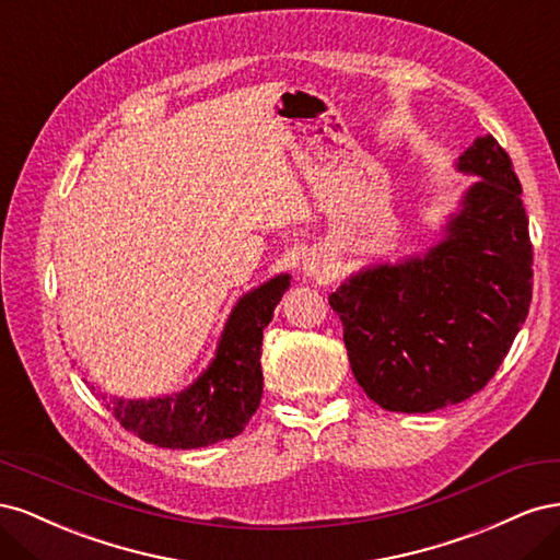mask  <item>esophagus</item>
Wrapping results in <instances>:
<instances>
[{
  "mask_svg": "<svg viewBox=\"0 0 560 560\" xmlns=\"http://www.w3.org/2000/svg\"><path fill=\"white\" fill-rule=\"evenodd\" d=\"M301 270H303V276H308L317 282H327L334 276V266L327 259L325 252H308L306 259H303V264H301Z\"/></svg>",
  "mask_w": 560,
  "mask_h": 560,
  "instance_id": "34e87169",
  "label": "esophagus"
}]
</instances>
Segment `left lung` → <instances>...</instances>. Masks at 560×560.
<instances>
[{
	"label": "left lung",
	"instance_id": "obj_1",
	"mask_svg": "<svg viewBox=\"0 0 560 560\" xmlns=\"http://www.w3.org/2000/svg\"><path fill=\"white\" fill-rule=\"evenodd\" d=\"M457 171L479 182L442 243L364 268L329 296L354 378L387 411L430 413L477 395L528 317L533 243L512 159L483 135Z\"/></svg>",
	"mask_w": 560,
	"mask_h": 560
}]
</instances>
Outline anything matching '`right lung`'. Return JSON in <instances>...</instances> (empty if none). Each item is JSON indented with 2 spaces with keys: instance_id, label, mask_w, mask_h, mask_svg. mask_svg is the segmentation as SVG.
Wrapping results in <instances>:
<instances>
[{
  "instance_id": "1",
  "label": "right lung",
  "mask_w": 560,
  "mask_h": 560,
  "mask_svg": "<svg viewBox=\"0 0 560 560\" xmlns=\"http://www.w3.org/2000/svg\"><path fill=\"white\" fill-rule=\"evenodd\" d=\"M287 287L290 276H278L235 303L214 360L191 387L159 399L103 395L112 416L142 442L161 448H200L241 434L259 409L264 329Z\"/></svg>"
}]
</instances>
